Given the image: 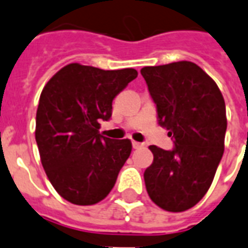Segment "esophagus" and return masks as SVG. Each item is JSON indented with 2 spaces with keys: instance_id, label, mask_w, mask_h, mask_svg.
I'll use <instances>...</instances> for the list:
<instances>
[{
  "instance_id": "obj_1",
  "label": "esophagus",
  "mask_w": 248,
  "mask_h": 248,
  "mask_svg": "<svg viewBox=\"0 0 248 248\" xmlns=\"http://www.w3.org/2000/svg\"><path fill=\"white\" fill-rule=\"evenodd\" d=\"M142 144H140V142L138 141H132V148L134 149H139V148H141Z\"/></svg>"
}]
</instances>
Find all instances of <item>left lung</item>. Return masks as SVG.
<instances>
[{
  "label": "left lung",
  "instance_id": "obj_1",
  "mask_svg": "<svg viewBox=\"0 0 248 248\" xmlns=\"http://www.w3.org/2000/svg\"><path fill=\"white\" fill-rule=\"evenodd\" d=\"M140 72L156 104L159 124L174 142L173 150L149 146L154 160L144 173L146 191L163 210L185 211L208 192L224 153V98L194 62L146 66Z\"/></svg>",
  "mask_w": 248,
  "mask_h": 248
}]
</instances>
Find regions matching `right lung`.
<instances>
[{
  "label": "right lung",
  "mask_w": 248,
  "mask_h": 248,
  "mask_svg": "<svg viewBox=\"0 0 248 248\" xmlns=\"http://www.w3.org/2000/svg\"><path fill=\"white\" fill-rule=\"evenodd\" d=\"M136 78L135 68L70 63L42 90L35 122L40 162L54 190L71 204L106 199L130 156V140L102 136L99 121L109 120L116 95Z\"/></svg>",
  "instance_id": "add662e5"
}]
</instances>
